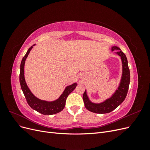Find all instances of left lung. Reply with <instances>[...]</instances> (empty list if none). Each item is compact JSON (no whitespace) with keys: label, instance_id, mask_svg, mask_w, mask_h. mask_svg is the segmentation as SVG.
Segmentation results:
<instances>
[{"label":"left lung","instance_id":"1","mask_svg":"<svg viewBox=\"0 0 150 150\" xmlns=\"http://www.w3.org/2000/svg\"><path fill=\"white\" fill-rule=\"evenodd\" d=\"M111 51H116L115 53L121 57L122 62V74L117 89L115 90L111 97L101 103H94L91 101L87 94L86 89L83 96L85 108L89 111L98 114H105L115 110L123 102L128 91L130 82V72L126 55L122 52L120 48L117 46H112Z\"/></svg>","mask_w":150,"mask_h":150}]
</instances>
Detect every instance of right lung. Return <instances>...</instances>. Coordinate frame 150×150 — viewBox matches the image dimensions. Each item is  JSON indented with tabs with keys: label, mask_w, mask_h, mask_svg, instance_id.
Masks as SVG:
<instances>
[{
	"label": "right lung",
	"mask_w": 150,
	"mask_h": 150,
	"mask_svg": "<svg viewBox=\"0 0 150 150\" xmlns=\"http://www.w3.org/2000/svg\"><path fill=\"white\" fill-rule=\"evenodd\" d=\"M35 44H34L33 46H32L28 49L25 55L22 58L21 63L19 81L21 89L24 94L27 102H28L31 108H33V110L44 115H51L56 114V113L61 112L64 108L66 100L68 95L72 91H73V90L76 88L78 84H77V83H74L66 86L64 91L61 94V96L54 101H48L46 100H42V99H40L34 95L33 93L30 91V89L29 88L28 86L27 85L25 82L24 77V65L27 57H28L31 49H33V46H35Z\"/></svg>",
	"instance_id": "obj_1"
}]
</instances>
